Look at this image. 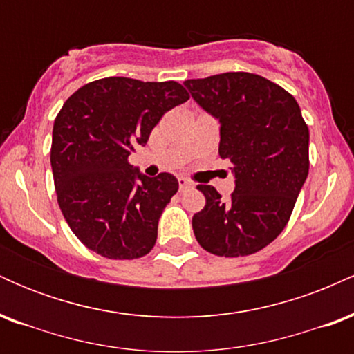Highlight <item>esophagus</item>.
<instances>
[{
  "label": "esophagus",
  "mask_w": 354,
  "mask_h": 354,
  "mask_svg": "<svg viewBox=\"0 0 354 354\" xmlns=\"http://www.w3.org/2000/svg\"><path fill=\"white\" fill-rule=\"evenodd\" d=\"M178 185H180V189H186V188H191L193 186V183H191L189 180H186V178H178Z\"/></svg>",
  "instance_id": "1"
}]
</instances>
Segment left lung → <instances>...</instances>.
Segmentation results:
<instances>
[{"mask_svg": "<svg viewBox=\"0 0 354 354\" xmlns=\"http://www.w3.org/2000/svg\"><path fill=\"white\" fill-rule=\"evenodd\" d=\"M185 86L219 121V156L233 163L228 201L198 185L206 205L193 216L198 243L225 258L253 254L286 226L310 169V131L293 96L253 73L188 80Z\"/></svg>", "mask_w": 354, "mask_h": 354, "instance_id": "8db88e82", "label": "left lung"}]
</instances>
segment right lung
Returning a JSON list of instances; mask_svg holds the SVG:
<instances>
[{
	"mask_svg": "<svg viewBox=\"0 0 354 354\" xmlns=\"http://www.w3.org/2000/svg\"><path fill=\"white\" fill-rule=\"evenodd\" d=\"M188 100L176 81L109 76L63 104L53 126V178L61 213L88 250L109 259L151 251L178 180L169 173L145 176L128 156L146 145L166 111Z\"/></svg>",
	"mask_w": 354,
	"mask_h": 354,
	"instance_id": "obj_1",
	"label": "right lung"
}]
</instances>
